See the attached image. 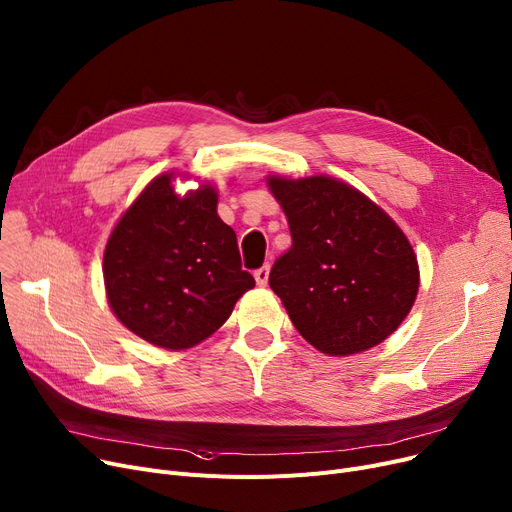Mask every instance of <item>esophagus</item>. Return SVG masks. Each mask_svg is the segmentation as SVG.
Listing matches in <instances>:
<instances>
[{
    "mask_svg": "<svg viewBox=\"0 0 512 512\" xmlns=\"http://www.w3.org/2000/svg\"><path fill=\"white\" fill-rule=\"evenodd\" d=\"M253 276H255V282H257L259 286H265L267 280H270V265L259 267V270H255Z\"/></svg>",
    "mask_w": 512,
    "mask_h": 512,
    "instance_id": "esophagus-1",
    "label": "esophagus"
}]
</instances>
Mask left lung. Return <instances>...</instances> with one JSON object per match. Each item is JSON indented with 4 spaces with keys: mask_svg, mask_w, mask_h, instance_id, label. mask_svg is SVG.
Returning <instances> with one entry per match:
<instances>
[{
    "mask_svg": "<svg viewBox=\"0 0 512 512\" xmlns=\"http://www.w3.org/2000/svg\"><path fill=\"white\" fill-rule=\"evenodd\" d=\"M267 186L292 234L270 286L299 334L330 357L369 351L394 334L419 290V263L405 232L332 176L274 174Z\"/></svg>",
    "mask_w": 512,
    "mask_h": 512,
    "instance_id": "1",
    "label": "left lung"
}]
</instances>
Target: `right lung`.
<instances>
[{"instance_id":"obj_1","label":"right lung","mask_w":512,"mask_h":512,"mask_svg":"<svg viewBox=\"0 0 512 512\" xmlns=\"http://www.w3.org/2000/svg\"><path fill=\"white\" fill-rule=\"evenodd\" d=\"M107 305L132 334L166 351L209 338L255 286L234 230L203 182L178 195L174 172L155 176L120 215L103 253Z\"/></svg>"}]
</instances>
